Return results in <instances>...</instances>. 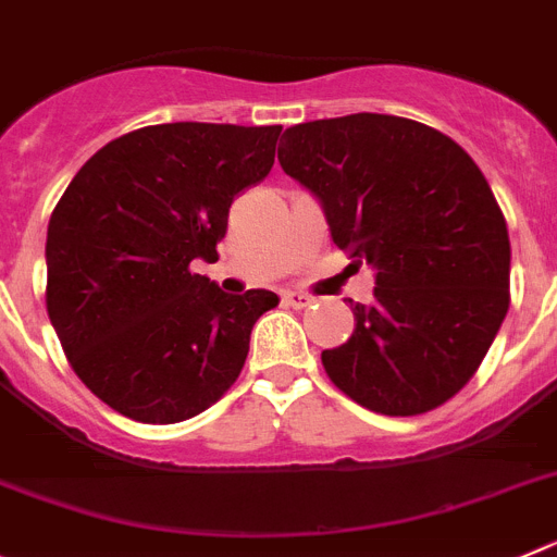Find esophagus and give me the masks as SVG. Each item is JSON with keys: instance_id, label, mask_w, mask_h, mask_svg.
I'll use <instances>...</instances> for the list:
<instances>
[{"instance_id": "34e87169", "label": "esophagus", "mask_w": 557, "mask_h": 557, "mask_svg": "<svg viewBox=\"0 0 557 557\" xmlns=\"http://www.w3.org/2000/svg\"><path fill=\"white\" fill-rule=\"evenodd\" d=\"M282 300H284V304H287V306H293V309H306V306L312 304V298H309V295H306V293H295V289H289V293H284Z\"/></svg>"}]
</instances>
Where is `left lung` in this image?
I'll use <instances>...</instances> for the list:
<instances>
[{"label":"left lung","instance_id":"8db88e82","mask_svg":"<svg viewBox=\"0 0 557 557\" xmlns=\"http://www.w3.org/2000/svg\"><path fill=\"white\" fill-rule=\"evenodd\" d=\"M284 173L320 201L331 239L375 270L345 345L323 350L329 379L389 417L450 400L508 312L511 243L472 157L442 132L356 112L289 126Z\"/></svg>","mask_w":557,"mask_h":557}]
</instances>
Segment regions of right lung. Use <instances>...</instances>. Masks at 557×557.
Here are the masks:
<instances>
[{
    "instance_id": "obj_1",
    "label": "right lung",
    "mask_w": 557,
    "mask_h": 557,
    "mask_svg": "<svg viewBox=\"0 0 557 557\" xmlns=\"http://www.w3.org/2000/svg\"><path fill=\"white\" fill-rule=\"evenodd\" d=\"M282 126H143L79 168L46 232V312L71 367L137 422L190 420L237 381L270 289L228 295L215 262L228 207L275 160Z\"/></svg>"
}]
</instances>
